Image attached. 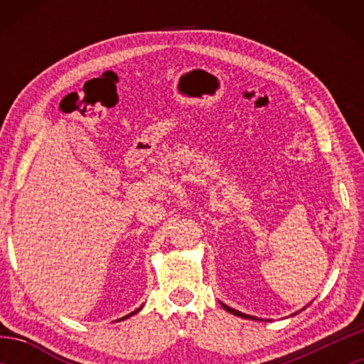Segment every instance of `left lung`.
I'll use <instances>...</instances> for the list:
<instances>
[{
	"instance_id": "1",
	"label": "left lung",
	"mask_w": 364,
	"mask_h": 364,
	"mask_svg": "<svg viewBox=\"0 0 364 364\" xmlns=\"http://www.w3.org/2000/svg\"><path fill=\"white\" fill-rule=\"evenodd\" d=\"M220 304H221V306H223V308H225V310H226L228 313H231V315L241 316V318H245V319H254V321H262V319H260V318H257V316H252V315H245V313H242V311H239V310H234V308H231V306H228L226 304H223V301H220ZM306 306H308V305H306ZM306 306H304V308H301V310H300V311H304ZM300 311H295V313H294V315H297V313H300ZM294 315H291V316H294ZM267 321H268V319H267Z\"/></svg>"
}]
</instances>
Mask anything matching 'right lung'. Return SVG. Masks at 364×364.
<instances>
[{"mask_svg":"<svg viewBox=\"0 0 364 364\" xmlns=\"http://www.w3.org/2000/svg\"><path fill=\"white\" fill-rule=\"evenodd\" d=\"M141 310H143V305H141L139 308H136V310H134V311H132L130 315H127V316H123V318H120V319H117V321H123V319H127V318H130V316H133V315H136V313L141 311Z\"/></svg>","mask_w":364,"mask_h":364,"instance_id":"add662e5","label":"right lung"}]
</instances>
